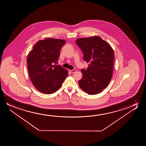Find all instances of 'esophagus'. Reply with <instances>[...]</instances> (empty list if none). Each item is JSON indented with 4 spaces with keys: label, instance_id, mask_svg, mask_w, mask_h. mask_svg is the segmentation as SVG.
<instances>
[{
    "label": "esophagus",
    "instance_id": "34e87169",
    "mask_svg": "<svg viewBox=\"0 0 146 146\" xmlns=\"http://www.w3.org/2000/svg\"><path fill=\"white\" fill-rule=\"evenodd\" d=\"M69 71H70V73H73L74 72H76V70H75V69H74V70H69Z\"/></svg>",
    "mask_w": 146,
    "mask_h": 146
}]
</instances>
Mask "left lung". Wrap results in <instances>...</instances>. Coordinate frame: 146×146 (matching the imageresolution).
<instances>
[{"label":"left lung","instance_id":"left-lung-1","mask_svg":"<svg viewBox=\"0 0 146 146\" xmlns=\"http://www.w3.org/2000/svg\"><path fill=\"white\" fill-rule=\"evenodd\" d=\"M76 42L84 53V60L89 63L88 68L81 70L83 77L78 82L79 87L89 95L100 93L112 78L113 49L98 36L78 38Z\"/></svg>","mask_w":146,"mask_h":146}]
</instances>
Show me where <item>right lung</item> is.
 <instances>
[{"mask_svg": "<svg viewBox=\"0 0 146 146\" xmlns=\"http://www.w3.org/2000/svg\"><path fill=\"white\" fill-rule=\"evenodd\" d=\"M65 40L46 38L39 40L28 53L27 62L30 80L39 92L50 94L61 87L68 75L66 69L57 65Z\"/></svg>", "mask_w": 146, "mask_h": 146, "instance_id": "right-lung-1", "label": "right lung"}]
</instances>
